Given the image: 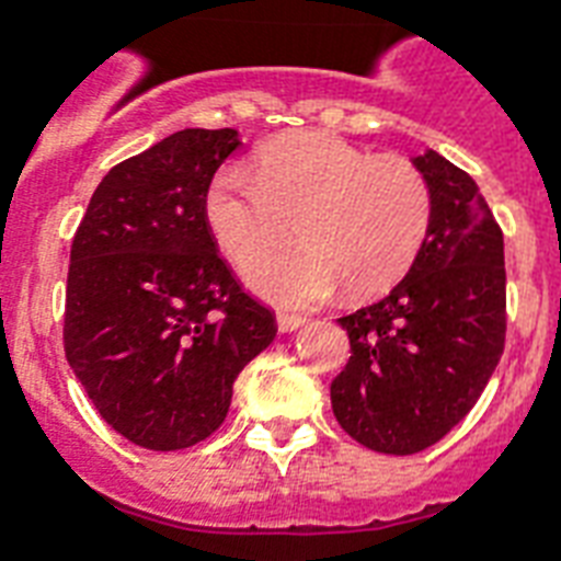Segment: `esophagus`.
Returning a JSON list of instances; mask_svg holds the SVG:
<instances>
[{"instance_id":"obj_1","label":"esophagus","mask_w":561,"mask_h":561,"mask_svg":"<svg viewBox=\"0 0 561 561\" xmlns=\"http://www.w3.org/2000/svg\"><path fill=\"white\" fill-rule=\"evenodd\" d=\"M302 323H306V320H302L299 314H285V311H282V314H276V325H279V332H294V329H299Z\"/></svg>"}]
</instances>
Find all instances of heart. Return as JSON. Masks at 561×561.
<instances>
[{"mask_svg": "<svg viewBox=\"0 0 561 561\" xmlns=\"http://www.w3.org/2000/svg\"><path fill=\"white\" fill-rule=\"evenodd\" d=\"M203 215L238 264L284 243L294 222L304 247L259 260L247 276L273 302L308 308L337 285L352 297L392 288L425 247L434 192L404 157H375L332 134H297L267 145L255 171H218Z\"/></svg>", "mask_w": 561, "mask_h": 561, "instance_id": "1", "label": "heart"}]
</instances>
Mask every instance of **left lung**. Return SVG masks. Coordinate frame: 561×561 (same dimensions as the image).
Returning a JSON list of instances; mask_svg holds the SVG:
<instances>
[{
    "instance_id": "obj_1",
    "label": "left lung",
    "mask_w": 561,
    "mask_h": 561,
    "mask_svg": "<svg viewBox=\"0 0 561 561\" xmlns=\"http://www.w3.org/2000/svg\"><path fill=\"white\" fill-rule=\"evenodd\" d=\"M434 192V220L410 273L383 299L337 323L352 355L332 410L352 439L416 454L460 422L506 343L504 232L478 183L427 151L413 160Z\"/></svg>"
}]
</instances>
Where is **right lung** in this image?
I'll return each mask as SVG.
<instances>
[{"instance_id":"add662e5","label":"right lung","mask_w":561,"mask_h":561,"mask_svg":"<svg viewBox=\"0 0 561 561\" xmlns=\"http://www.w3.org/2000/svg\"><path fill=\"white\" fill-rule=\"evenodd\" d=\"M238 145L232 127H188L118 162L72 238L66 360L101 419L151 451L215 434L238 373L276 337L203 215Z\"/></svg>"}]
</instances>
